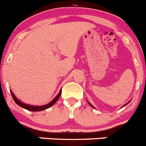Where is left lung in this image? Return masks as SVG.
<instances>
[{
    "instance_id": "1",
    "label": "left lung",
    "mask_w": 146,
    "mask_h": 146,
    "mask_svg": "<svg viewBox=\"0 0 146 146\" xmlns=\"http://www.w3.org/2000/svg\"><path fill=\"white\" fill-rule=\"evenodd\" d=\"M87 101H88V100H87ZM130 101H131V100H129V102H127V103H126V104H125V105H124V106H126V105H127V104H128L129 102H130ZM88 102H89V105H90V106H92V108H94V106H92V104H91V103H90V102H89V101H88ZM124 106H122V108L124 107Z\"/></svg>"
}]
</instances>
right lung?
Here are the masks:
<instances>
[{"label": "right lung", "mask_w": 146, "mask_h": 146, "mask_svg": "<svg viewBox=\"0 0 146 146\" xmlns=\"http://www.w3.org/2000/svg\"><path fill=\"white\" fill-rule=\"evenodd\" d=\"M61 92H62V89H60V92L58 93L56 97L51 101L50 102H48V104L46 105H44V106H31V105H28V104H26V103H24V102H21L19 99L17 98L14 94L13 93V92L11 90V94L12 95V98L14 99V102L19 106L20 107L26 109V110H28V111H44V110H46V109L48 108L52 107L54 104L55 102H57L58 100V99L60 98V95H61Z\"/></svg>", "instance_id": "add662e5"}]
</instances>
